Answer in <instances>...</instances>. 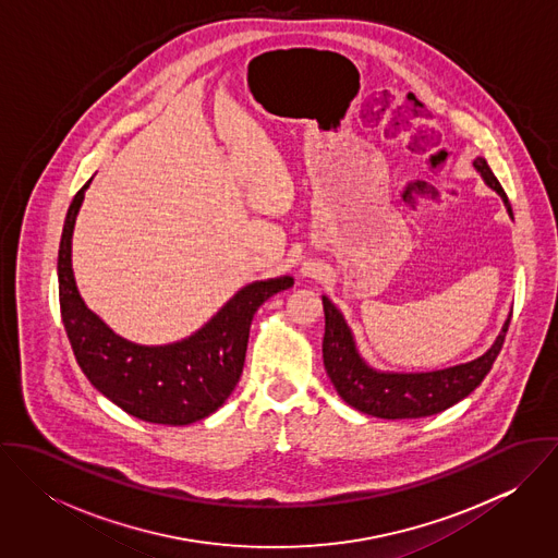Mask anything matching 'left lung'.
<instances>
[{"instance_id":"1","label":"left lung","mask_w":558,"mask_h":558,"mask_svg":"<svg viewBox=\"0 0 558 558\" xmlns=\"http://www.w3.org/2000/svg\"><path fill=\"white\" fill-rule=\"evenodd\" d=\"M473 167L477 169L483 182L494 189L505 206L509 217L511 208L507 202V195L492 173L487 160L477 157L473 160ZM324 305V341H322V356L326 374L348 405L372 414L380 418H421L429 414H438L453 403L469 398L487 372L492 369L502 343L505 335L511 322L505 319L500 332L496 335L494 343L469 363H460L445 369L434 372H383L372 367L363 354L356 348V339L352 335V328L343 318V314L335 307V303L328 296H322Z\"/></svg>"}]
</instances>
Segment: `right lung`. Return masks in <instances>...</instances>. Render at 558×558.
<instances>
[{
    "mask_svg": "<svg viewBox=\"0 0 558 558\" xmlns=\"http://www.w3.org/2000/svg\"><path fill=\"white\" fill-rule=\"evenodd\" d=\"M92 178L75 195L58 253L60 310L87 380L124 412L160 425H189L219 410L239 385L255 312L294 286L290 275L253 281L193 335L142 345L116 335L81 299L73 272V232Z\"/></svg>",
    "mask_w": 558,
    "mask_h": 558,
    "instance_id": "right-lung-1",
    "label": "right lung"
}]
</instances>
